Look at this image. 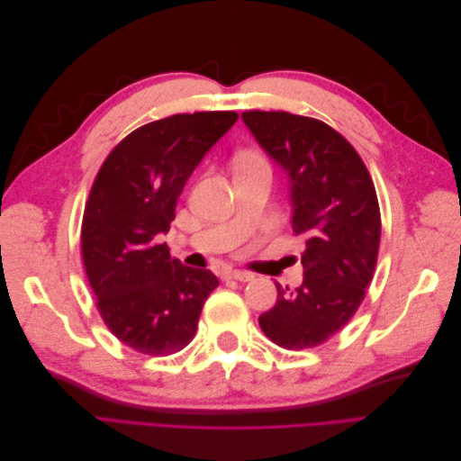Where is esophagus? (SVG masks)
I'll return each mask as SVG.
<instances>
[{
  "label": "esophagus",
  "instance_id": "obj_1",
  "mask_svg": "<svg viewBox=\"0 0 461 461\" xmlns=\"http://www.w3.org/2000/svg\"><path fill=\"white\" fill-rule=\"evenodd\" d=\"M227 276L234 278V281H240V283H249V281H254V278H256L254 273H248V271H229Z\"/></svg>",
  "mask_w": 461,
  "mask_h": 461
}]
</instances>
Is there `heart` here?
Returning a JSON list of instances; mask_svg holds the SVG:
<instances>
[{
  "label": "heart",
  "mask_w": 461,
  "mask_h": 461,
  "mask_svg": "<svg viewBox=\"0 0 461 461\" xmlns=\"http://www.w3.org/2000/svg\"><path fill=\"white\" fill-rule=\"evenodd\" d=\"M244 165H265V163H263V159H261V158L249 156V158H246V159L242 161V167H244Z\"/></svg>",
  "instance_id": "1"
}]
</instances>
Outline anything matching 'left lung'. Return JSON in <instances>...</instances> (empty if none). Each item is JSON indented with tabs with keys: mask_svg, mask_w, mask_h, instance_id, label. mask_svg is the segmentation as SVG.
<instances>
[{
	"mask_svg": "<svg viewBox=\"0 0 461 461\" xmlns=\"http://www.w3.org/2000/svg\"><path fill=\"white\" fill-rule=\"evenodd\" d=\"M242 121L288 176L292 230L303 244V281L276 283V303L259 315L275 344H323L357 312L381 242L379 202L367 167L337 131L286 111H246Z\"/></svg>",
	"mask_w": 461,
	"mask_h": 461,
	"instance_id": "obj_1",
	"label": "left lung"
}]
</instances>
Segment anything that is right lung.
Listing matches in <instances>:
<instances>
[{
  "label": "right lung",
  "instance_id": "1",
  "mask_svg": "<svg viewBox=\"0 0 461 461\" xmlns=\"http://www.w3.org/2000/svg\"><path fill=\"white\" fill-rule=\"evenodd\" d=\"M236 119L234 111H202L148 122L119 142L94 180L82 259L105 325L136 352L183 350L219 286L209 269L173 259L159 239L186 180Z\"/></svg>",
  "mask_w": 461,
  "mask_h": 461
}]
</instances>
